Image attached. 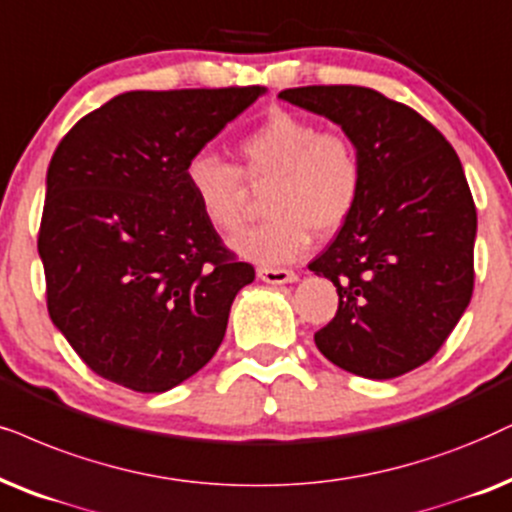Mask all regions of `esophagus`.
<instances>
[{
	"label": "esophagus",
	"mask_w": 512,
	"mask_h": 512,
	"mask_svg": "<svg viewBox=\"0 0 512 512\" xmlns=\"http://www.w3.org/2000/svg\"><path fill=\"white\" fill-rule=\"evenodd\" d=\"M256 272H258V277L268 284H287V282L298 280V275L294 270H284V268H265V265H261Z\"/></svg>",
	"instance_id": "obj_1"
}]
</instances>
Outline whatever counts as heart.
I'll return each instance as SVG.
<instances>
[{
	"instance_id": "obj_1",
	"label": "heart",
	"mask_w": 512,
	"mask_h": 512,
	"mask_svg": "<svg viewBox=\"0 0 512 512\" xmlns=\"http://www.w3.org/2000/svg\"><path fill=\"white\" fill-rule=\"evenodd\" d=\"M240 167L197 152L185 164V183L199 211L218 232L240 230L249 188L265 190L268 218L232 240L256 263H289L301 256L310 232L331 235L353 216L364 188V164L353 138L320 129L313 119L275 110L240 138Z\"/></svg>"
}]
</instances>
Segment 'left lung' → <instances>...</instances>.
<instances>
[{"mask_svg":"<svg viewBox=\"0 0 512 512\" xmlns=\"http://www.w3.org/2000/svg\"><path fill=\"white\" fill-rule=\"evenodd\" d=\"M280 98L341 124L364 164L360 204L308 265L338 291L317 348L350 374H407L437 355L473 296L477 211L461 159L426 117L374 89L298 86Z\"/></svg>","mask_w":512,"mask_h":512,"instance_id":"obj_1","label":"left lung"}]
</instances>
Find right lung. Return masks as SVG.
I'll list each match as a JSON object with an SVG mask.
<instances>
[{
	"label": "right lung",
	"mask_w": 512,
	"mask_h": 512,
	"mask_svg": "<svg viewBox=\"0 0 512 512\" xmlns=\"http://www.w3.org/2000/svg\"><path fill=\"white\" fill-rule=\"evenodd\" d=\"M261 94L126 91L58 143L37 237L46 308L94 374L164 393L214 357L254 265L202 216L185 164Z\"/></svg>",
	"instance_id": "1"
}]
</instances>
